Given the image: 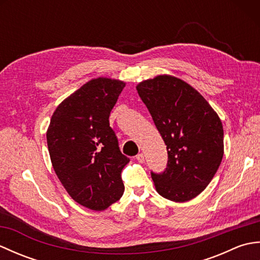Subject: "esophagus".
Wrapping results in <instances>:
<instances>
[{"label": "esophagus", "mask_w": 260, "mask_h": 260, "mask_svg": "<svg viewBox=\"0 0 260 260\" xmlns=\"http://www.w3.org/2000/svg\"><path fill=\"white\" fill-rule=\"evenodd\" d=\"M136 159H137V161H139L140 163H143V162H144V161H145V158H144V154H143V153L137 154V155H136Z\"/></svg>", "instance_id": "1"}]
</instances>
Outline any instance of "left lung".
Instances as JSON below:
<instances>
[{"mask_svg":"<svg viewBox=\"0 0 260 260\" xmlns=\"http://www.w3.org/2000/svg\"><path fill=\"white\" fill-rule=\"evenodd\" d=\"M167 145L168 164L151 172L158 194L185 202L206 189L223 156L219 116L194 88L172 76H157L136 87Z\"/></svg>","mask_w":260,"mask_h":260,"instance_id":"left-lung-1","label":"left lung"}]
</instances>
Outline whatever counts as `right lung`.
Wrapping results in <instances>:
<instances>
[{
    "mask_svg": "<svg viewBox=\"0 0 260 260\" xmlns=\"http://www.w3.org/2000/svg\"><path fill=\"white\" fill-rule=\"evenodd\" d=\"M125 82L88 81L54 110L47 132L49 154L64 189L81 206L102 211L124 193L121 154L109 115Z\"/></svg>",
    "mask_w": 260,
    "mask_h": 260,
    "instance_id": "add662e5",
    "label": "right lung"
}]
</instances>
